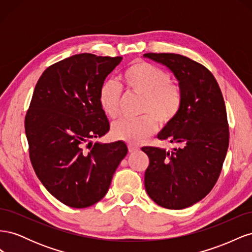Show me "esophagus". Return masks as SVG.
I'll list each match as a JSON object with an SVG mask.
<instances>
[{
	"label": "esophagus",
	"mask_w": 252,
	"mask_h": 252,
	"mask_svg": "<svg viewBox=\"0 0 252 252\" xmlns=\"http://www.w3.org/2000/svg\"><path fill=\"white\" fill-rule=\"evenodd\" d=\"M140 148L138 147V146H134V145H131V144H129L128 145V150H129V152H135V151H138Z\"/></svg>",
	"instance_id": "esophagus-1"
}]
</instances>
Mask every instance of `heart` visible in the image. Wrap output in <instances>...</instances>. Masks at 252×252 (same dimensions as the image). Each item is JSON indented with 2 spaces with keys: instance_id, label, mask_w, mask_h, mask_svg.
Masks as SVG:
<instances>
[{
  "instance_id": "obj_1",
  "label": "heart",
  "mask_w": 252,
  "mask_h": 252,
  "mask_svg": "<svg viewBox=\"0 0 252 252\" xmlns=\"http://www.w3.org/2000/svg\"><path fill=\"white\" fill-rule=\"evenodd\" d=\"M127 94L142 96L140 114L136 120H120L112 125L111 134L116 140L140 144L155 133L157 121L161 127L168 126L179 116L183 106L181 88L171 82V75L162 68L145 61L136 60L121 77ZM121 89L116 83L107 81L98 90V103L110 119L120 113Z\"/></svg>"
}]
</instances>
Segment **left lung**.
Returning a JSON list of instances; mask_svg holds the SVG:
<instances>
[{
	"label": "left lung",
	"mask_w": 252,
	"mask_h": 252,
	"mask_svg": "<svg viewBox=\"0 0 252 252\" xmlns=\"http://www.w3.org/2000/svg\"><path fill=\"white\" fill-rule=\"evenodd\" d=\"M167 66L179 81L183 106L158 134L174 144L172 151L143 147L149 158L145 189L167 209H184L207 195L220 177L229 145V126L222 91L202 64L175 53H145Z\"/></svg>",
	"instance_id": "obj_1"
}]
</instances>
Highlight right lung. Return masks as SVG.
<instances>
[{"instance_id":"1","label":"right lung","mask_w":252,"mask_h":252,"mask_svg":"<svg viewBox=\"0 0 252 252\" xmlns=\"http://www.w3.org/2000/svg\"><path fill=\"white\" fill-rule=\"evenodd\" d=\"M121 61L80 53L49 66L35 85L25 117L30 162L44 187L69 207L102 200L127 155L122 141L91 142L110 129L98 90Z\"/></svg>"}]
</instances>
